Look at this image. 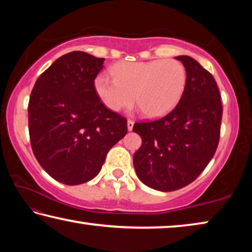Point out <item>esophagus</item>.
<instances>
[{"label": "esophagus", "instance_id": "1", "mask_svg": "<svg viewBox=\"0 0 252 252\" xmlns=\"http://www.w3.org/2000/svg\"><path fill=\"white\" fill-rule=\"evenodd\" d=\"M133 126H134V121L127 120V130L132 131V129H133Z\"/></svg>", "mask_w": 252, "mask_h": 252}]
</instances>
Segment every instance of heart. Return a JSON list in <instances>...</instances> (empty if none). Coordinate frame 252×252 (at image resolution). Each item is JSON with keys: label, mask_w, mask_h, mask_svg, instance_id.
Returning <instances> with one entry per match:
<instances>
[{"label": "heart", "mask_w": 252, "mask_h": 252, "mask_svg": "<svg viewBox=\"0 0 252 252\" xmlns=\"http://www.w3.org/2000/svg\"><path fill=\"white\" fill-rule=\"evenodd\" d=\"M113 79L96 76L94 88L106 109L119 112L136 102L149 118L170 112L181 99L187 72L178 60L121 62L111 69Z\"/></svg>", "instance_id": "1"}]
</instances>
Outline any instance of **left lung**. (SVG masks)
<instances>
[{
  "label": "left lung",
  "mask_w": 252,
  "mask_h": 252,
  "mask_svg": "<svg viewBox=\"0 0 252 252\" xmlns=\"http://www.w3.org/2000/svg\"><path fill=\"white\" fill-rule=\"evenodd\" d=\"M187 72L180 101L156 121L140 122L133 131L142 144L133 157L144 185L158 191H174L197 179L215 156L220 139L222 104L210 72L188 55L176 58Z\"/></svg>",
  "instance_id": "1"
}]
</instances>
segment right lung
I'll return each mask as SVG.
<instances>
[{
    "mask_svg": "<svg viewBox=\"0 0 252 252\" xmlns=\"http://www.w3.org/2000/svg\"><path fill=\"white\" fill-rule=\"evenodd\" d=\"M103 58L81 51L60 57L37 78L30 96L29 133L41 167L76 186L97 176L106 153L126 134V119L106 109L94 80Z\"/></svg>",
    "mask_w": 252,
    "mask_h": 252,
    "instance_id": "right-lung-1",
    "label": "right lung"
}]
</instances>
